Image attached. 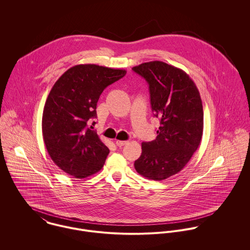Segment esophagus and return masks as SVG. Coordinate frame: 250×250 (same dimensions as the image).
I'll list each match as a JSON object with an SVG mask.
<instances>
[{"label":"esophagus","mask_w":250,"mask_h":250,"mask_svg":"<svg viewBox=\"0 0 250 250\" xmlns=\"http://www.w3.org/2000/svg\"><path fill=\"white\" fill-rule=\"evenodd\" d=\"M115 143H116V145H117L118 147H122V146H124L125 144H127L128 142H126V141H116Z\"/></svg>","instance_id":"34e87169"}]
</instances>
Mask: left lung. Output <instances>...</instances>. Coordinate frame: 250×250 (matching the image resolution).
Listing matches in <instances>:
<instances>
[{
  "instance_id": "1",
  "label": "left lung",
  "mask_w": 250,
  "mask_h": 250,
  "mask_svg": "<svg viewBox=\"0 0 250 250\" xmlns=\"http://www.w3.org/2000/svg\"><path fill=\"white\" fill-rule=\"evenodd\" d=\"M133 70L148 83L152 111L161 117L156 140L142 143L135 168L145 178L162 181L180 172L200 145L201 97L186 72L166 62H144Z\"/></svg>"
}]
</instances>
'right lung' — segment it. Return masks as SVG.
<instances>
[{
    "label": "right lung",
    "mask_w": 250,
    "mask_h": 250,
    "mask_svg": "<svg viewBox=\"0 0 250 250\" xmlns=\"http://www.w3.org/2000/svg\"><path fill=\"white\" fill-rule=\"evenodd\" d=\"M126 73L96 64L75 65L59 78L47 97L43 141L53 162L75 178L95 174L105 164L109 150L88 123L97 118L103 90Z\"/></svg>",
    "instance_id": "obj_1"
}]
</instances>
